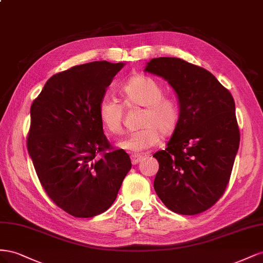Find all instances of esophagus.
Here are the masks:
<instances>
[{"instance_id":"esophagus-1","label":"esophagus","mask_w":263,"mask_h":263,"mask_svg":"<svg viewBox=\"0 0 263 263\" xmlns=\"http://www.w3.org/2000/svg\"><path fill=\"white\" fill-rule=\"evenodd\" d=\"M144 159V156H141V155H132L131 156V162H132V164L133 165H136V164H138V163H140L142 160Z\"/></svg>"}]
</instances>
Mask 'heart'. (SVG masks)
Here are the masks:
<instances>
[{
  "label": "heart",
  "instance_id": "1",
  "mask_svg": "<svg viewBox=\"0 0 263 263\" xmlns=\"http://www.w3.org/2000/svg\"><path fill=\"white\" fill-rule=\"evenodd\" d=\"M125 107H144L140 119L141 130L119 141L117 145L130 153H140L156 146L163 137L174 134L181 121V109L172 97L164 96V87L148 76H134L119 88ZM98 117L102 126L112 134L122 133L123 107L110 96L101 98Z\"/></svg>",
  "mask_w": 263,
  "mask_h": 263
}]
</instances>
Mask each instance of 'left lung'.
<instances>
[{"mask_svg":"<svg viewBox=\"0 0 263 263\" xmlns=\"http://www.w3.org/2000/svg\"><path fill=\"white\" fill-rule=\"evenodd\" d=\"M144 71L168 82L181 109L167 147L153 155L154 190L172 212H205L226 190L239 148L234 98L212 72L181 58H153Z\"/></svg>","mask_w":263,"mask_h":263,"instance_id":"left-lung-1","label":"left lung"}]
</instances>
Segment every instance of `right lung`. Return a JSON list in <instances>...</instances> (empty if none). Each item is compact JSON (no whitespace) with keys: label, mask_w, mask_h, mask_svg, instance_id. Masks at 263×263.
<instances>
[{"label":"right lung","mask_w":263,"mask_h":263,"mask_svg":"<svg viewBox=\"0 0 263 263\" xmlns=\"http://www.w3.org/2000/svg\"><path fill=\"white\" fill-rule=\"evenodd\" d=\"M124 65L74 66L50 77L32 103L29 156L45 192L71 216L106 212L131 170L130 156L111 148L98 117L101 98Z\"/></svg>","instance_id":"right-lung-1"}]
</instances>
